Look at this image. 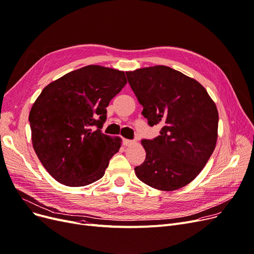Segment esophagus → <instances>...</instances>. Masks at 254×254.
<instances>
[{
	"mask_svg": "<svg viewBox=\"0 0 254 254\" xmlns=\"http://www.w3.org/2000/svg\"><path fill=\"white\" fill-rule=\"evenodd\" d=\"M134 141L133 140H128V139H124V144L126 145V146H129V145H131V144H134Z\"/></svg>",
	"mask_w": 254,
	"mask_h": 254,
	"instance_id": "esophagus-1",
	"label": "esophagus"
}]
</instances>
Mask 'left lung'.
<instances>
[{"label":"left lung","instance_id":"1","mask_svg":"<svg viewBox=\"0 0 254 254\" xmlns=\"http://www.w3.org/2000/svg\"><path fill=\"white\" fill-rule=\"evenodd\" d=\"M150 127L160 136L141 141L146 158L137 178L154 189L173 191L191 183L216 147L218 110L204 87L165 65L127 72Z\"/></svg>","mask_w":254,"mask_h":254}]
</instances>
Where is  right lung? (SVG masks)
<instances>
[{
    "label": "right lung",
    "instance_id": "right-lung-1",
    "mask_svg": "<svg viewBox=\"0 0 254 254\" xmlns=\"http://www.w3.org/2000/svg\"><path fill=\"white\" fill-rule=\"evenodd\" d=\"M126 84L125 71L88 65L43 88L29 115L32 144L57 182L83 187L103 178L121 146L101 130L106 108Z\"/></svg>",
    "mask_w": 254,
    "mask_h": 254
}]
</instances>
